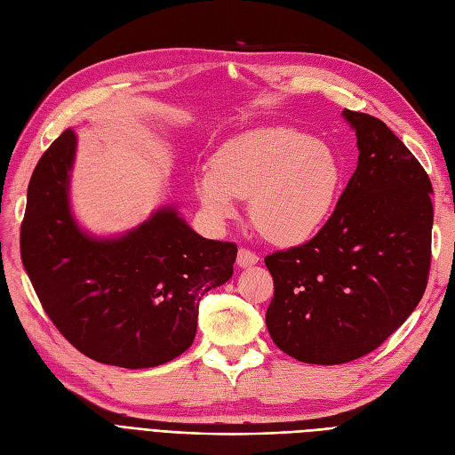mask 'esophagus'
<instances>
[{
  "label": "esophagus",
  "instance_id": "esophagus-1",
  "mask_svg": "<svg viewBox=\"0 0 455 455\" xmlns=\"http://www.w3.org/2000/svg\"><path fill=\"white\" fill-rule=\"evenodd\" d=\"M259 261V256L256 254V252H252V251H249V249H244V246H241L239 249V252H237V266L239 267H251V266H254V264H258Z\"/></svg>",
  "mask_w": 455,
  "mask_h": 455
}]
</instances>
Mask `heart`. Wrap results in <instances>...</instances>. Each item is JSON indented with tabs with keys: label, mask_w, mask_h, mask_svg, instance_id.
<instances>
[{
	"label": "heart",
	"mask_w": 455,
	"mask_h": 455,
	"mask_svg": "<svg viewBox=\"0 0 455 455\" xmlns=\"http://www.w3.org/2000/svg\"><path fill=\"white\" fill-rule=\"evenodd\" d=\"M343 169L326 142L288 127L244 132L216 151L212 169L196 176V191L214 222L249 197L252 226L275 244L309 241L332 216Z\"/></svg>",
	"instance_id": "obj_1"
}]
</instances>
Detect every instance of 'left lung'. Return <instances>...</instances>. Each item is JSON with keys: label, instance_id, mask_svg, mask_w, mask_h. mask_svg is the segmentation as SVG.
<instances>
[{"label": "left lung", "instance_id": "left-lung-1", "mask_svg": "<svg viewBox=\"0 0 455 455\" xmlns=\"http://www.w3.org/2000/svg\"><path fill=\"white\" fill-rule=\"evenodd\" d=\"M343 117L361 154L332 216L307 243L266 256L269 336L307 364L378 349L416 309L431 269L429 176L381 119Z\"/></svg>", "mask_w": 455, "mask_h": 455}]
</instances>
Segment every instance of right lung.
<instances>
[{"label": "right lung", "instance_id": "right-lung-1", "mask_svg": "<svg viewBox=\"0 0 455 455\" xmlns=\"http://www.w3.org/2000/svg\"><path fill=\"white\" fill-rule=\"evenodd\" d=\"M76 134L64 131L37 161L20 226V254L52 324L96 363L151 368L182 355L199 301L233 275L237 244L203 239L161 209L119 239H92L68 204Z\"/></svg>", "mask_w": 455, "mask_h": 455}]
</instances>
